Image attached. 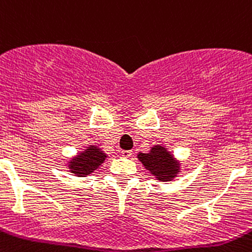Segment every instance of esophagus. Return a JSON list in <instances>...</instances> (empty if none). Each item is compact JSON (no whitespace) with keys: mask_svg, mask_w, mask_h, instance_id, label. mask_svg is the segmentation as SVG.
Returning a JSON list of instances; mask_svg holds the SVG:
<instances>
[{"mask_svg":"<svg viewBox=\"0 0 252 252\" xmlns=\"http://www.w3.org/2000/svg\"><path fill=\"white\" fill-rule=\"evenodd\" d=\"M122 155H123L124 158H130L131 155H133V150H123Z\"/></svg>","mask_w":252,"mask_h":252,"instance_id":"34e87169","label":"esophagus"}]
</instances>
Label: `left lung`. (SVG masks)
I'll list each match as a JSON object with an SVG mask.
<instances>
[{"instance_id": "obj_1", "label": "left lung", "mask_w": 252, "mask_h": 252, "mask_svg": "<svg viewBox=\"0 0 252 252\" xmlns=\"http://www.w3.org/2000/svg\"><path fill=\"white\" fill-rule=\"evenodd\" d=\"M138 159L160 182H171L180 171V163L163 145H154L148 153H139Z\"/></svg>"}]
</instances>
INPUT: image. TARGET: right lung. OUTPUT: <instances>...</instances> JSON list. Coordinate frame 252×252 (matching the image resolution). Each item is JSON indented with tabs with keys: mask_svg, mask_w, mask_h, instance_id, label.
I'll list each match as a JSON object with an SVG mask.
<instances>
[{
	"mask_svg": "<svg viewBox=\"0 0 252 252\" xmlns=\"http://www.w3.org/2000/svg\"><path fill=\"white\" fill-rule=\"evenodd\" d=\"M107 154L95 145H89L84 152L77 154L68 161V169L77 176H86L97 170L104 163Z\"/></svg>",
	"mask_w": 252,
	"mask_h": 252,
	"instance_id": "right-lung-1",
	"label": "right lung"
}]
</instances>
